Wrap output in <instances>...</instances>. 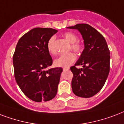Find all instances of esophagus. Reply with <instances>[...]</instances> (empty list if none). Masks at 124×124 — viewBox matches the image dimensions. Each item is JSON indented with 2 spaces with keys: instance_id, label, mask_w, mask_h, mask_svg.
Masks as SVG:
<instances>
[{
  "instance_id": "34e87169",
  "label": "esophagus",
  "mask_w": 124,
  "mask_h": 124,
  "mask_svg": "<svg viewBox=\"0 0 124 124\" xmlns=\"http://www.w3.org/2000/svg\"><path fill=\"white\" fill-rule=\"evenodd\" d=\"M70 70V68H69V67H65V68H63V70Z\"/></svg>"
}]
</instances>
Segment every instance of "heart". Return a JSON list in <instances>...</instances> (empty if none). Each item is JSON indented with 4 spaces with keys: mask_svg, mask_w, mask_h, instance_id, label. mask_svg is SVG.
Returning a JSON list of instances; mask_svg holds the SVG:
<instances>
[{
    "mask_svg": "<svg viewBox=\"0 0 124 124\" xmlns=\"http://www.w3.org/2000/svg\"><path fill=\"white\" fill-rule=\"evenodd\" d=\"M64 37L67 41L71 43L70 49L76 53H81L83 51V47L79 41H77V35L72 32H66L64 34ZM55 37L52 36L50 38L47 43V49L48 52L51 54H55L56 53L55 46ZM76 59V55L73 53L70 52L68 53L60 55L58 58L54 60V65L58 67H68L74 62Z\"/></svg>",
    "mask_w": 124,
    "mask_h": 124,
    "instance_id": "1",
    "label": "heart"
}]
</instances>
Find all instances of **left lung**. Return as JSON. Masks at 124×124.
I'll list each match as a JSON object with an SVG mask.
<instances>
[{
  "instance_id": "8db88e82",
  "label": "left lung",
  "mask_w": 124,
  "mask_h": 124,
  "mask_svg": "<svg viewBox=\"0 0 124 124\" xmlns=\"http://www.w3.org/2000/svg\"><path fill=\"white\" fill-rule=\"evenodd\" d=\"M77 29L84 39L85 49L75 66L70 68L73 73L71 88L75 95L90 98L101 90L110 70V51L104 37L88 24H77L68 27ZM83 65V69L76 66Z\"/></svg>"
}]
</instances>
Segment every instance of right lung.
Returning a JSON list of instances; mask_svg holds the SVG:
<instances>
[{"mask_svg": "<svg viewBox=\"0 0 124 124\" xmlns=\"http://www.w3.org/2000/svg\"><path fill=\"white\" fill-rule=\"evenodd\" d=\"M57 32L51 28H33L16 45L13 56L15 79L24 95L34 101H49L57 93L62 68L46 70L53 64L47 41Z\"/></svg>", "mask_w": 124, "mask_h": 124, "instance_id": "add662e5", "label": "right lung"}]
</instances>
